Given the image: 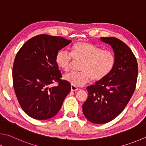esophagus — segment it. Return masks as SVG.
<instances>
[{
	"mask_svg": "<svg viewBox=\"0 0 146 146\" xmlns=\"http://www.w3.org/2000/svg\"><path fill=\"white\" fill-rule=\"evenodd\" d=\"M78 89L77 88V87H75V86H72V85H71V92L76 91H78Z\"/></svg>",
	"mask_w": 146,
	"mask_h": 146,
	"instance_id": "1",
	"label": "esophagus"
}]
</instances>
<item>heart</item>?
Here are the masks:
<instances>
[{
	"label": "heart",
	"instance_id": "obj_1",
	"mask_svg": "<svg viewBox=\"0 0 146 146\" xmlns=\"http://www.w3.org/2000/svg\"><path fill=\"white\" fill-rule=\"evenodd\" d=\"M73 59L81 61L80 73H71L64 79L75 87H81L92 80L100 82L109 75L115 64V56L109 50L86 41L76 42L71 48V55L60 50L55 56V63L60 70L68 72L71 70Z\"/></svg>",
	"mask_w": 146,
	"mask_h": 146
}]
</instances>
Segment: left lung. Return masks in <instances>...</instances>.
I'll list each match as a JSON object with an SVG mask.
<instances>
[{
  "instance_id": "8db88e82",
  "label": "left lung",
  "mask_w": 146,
  "mask_h": 146,
  "mask_svg": "<svg viewBox=\"0 0 146 146\" xmlns=\"http://www.w3.org/2000/svg\"><path fill=\"white\" fill-rule=\"evenodd\" d=\"M100 40L112 48L115 64L107 77L87 87L88 98L82 110L94 124L108 123L123 112L135 89L138 75L136 58L124 42L113 37Z\"/></svg>"
}]
</instances>
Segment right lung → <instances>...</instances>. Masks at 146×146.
<instances>
[{
  "instance_id": "add662e5",
  "label": "right lung",
  "mask_w": 146,
  "mask_h": 146,
  "mask_svg": "<svg viewBox=\"0 0 146 146\" xmlns=\"http://www.w3.org/2000/svg\"><path fill=\"white\" fill-rule=\"evenodd\" d=\"M71 42L60 36L40 34L26 42L16 55L13 87L21 107L31 117L38 120L53 117L70 92L71 85L60 79L55 56ZM54 82L58 86L50 87Z\"/></svg>"
}]
</instances>
